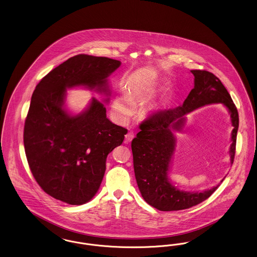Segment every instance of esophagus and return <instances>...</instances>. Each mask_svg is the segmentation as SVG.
Listing matches in <instances>:
<instances>
[{
  "instance_id": "obj_1",
  "label": "esophagus",
  "mask_w": 257,
  "mask_h": 257,
  "mask_svg": "<svg viewBox=\"0 0 257 257\" xmlns=\"http://www.w3.org/2000/svg\"><path fill=\"white\" fill-rule=\"evenodd\" d=\"M134 138V132H130L128 134H125V142L126 143H130L133 139Z\"/></svg>"
}]
</instances>
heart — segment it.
<instances>
[{
  "mask_svg": "<svg viewBox=\"0 0 257 257\" xmlns=\"http://www.w3.org/2000/svg\"><path fill=\"white\" fill-rule=\"evenodd\" d=\"M136 102V95L131 92L130 96L119 95L112 102V110L121 120H126L133 112V104Z\"/></svg>",
  "mask_w": 257,
  "mask_h": 257,
  "instance_id": "heart-1",
  "label": "heart"
}]
</instances>
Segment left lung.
I'll return each mask as SVG.
<instances>
[{
    "label": "left lung",
    "instance_id": "obj_1",
    "mask_svg": "<svg viewBox=\"0 0 257 257\" xmlns=\"http://www.w3.org/2000/svg\"><path fill=\"white\" fill-rule=\"evenodd\" d=\"M195 77L194 88L176 108L161 110L139 124L141 130L132 142L135 179L143 199L161 211H177L190 208L208 199L220 186L203 192L180 191L168 180L169 165L175 151L174 132H180L185 115L211 103H223L230 112L232 134L230 161L233 163L239 115L229 93L221 80L205 70H191ZM223 180L221 182H223Z\"/></svg>",
    "mask_w": 257,
    "mask_h": 257
}]
</instances>
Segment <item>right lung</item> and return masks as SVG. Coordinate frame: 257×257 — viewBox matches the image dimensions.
Wrapping results in <instances>:
<instances>
[{
  "instance_id": "add662e5",
  "label": "right lung",
  "mask_w": 257,
  "mask_h": 257,
  "mask_svg": "<svg viewBox=\"0 0 257 257\" xmlns=\"http://www.w3.org/2000/svg\"><path fill=\"white\" fill-rule=\"evenodd\" d=\"M121 65L102 56L77 55L53 69L36 85L24 126V146L31 172L45 193L79 205L100 188L109 153L123 143L127 130L106 118L104 104L93 98L76 116L63 109L66 89L104 91L106 78Z\"/></svg>"
}]
</instances>
